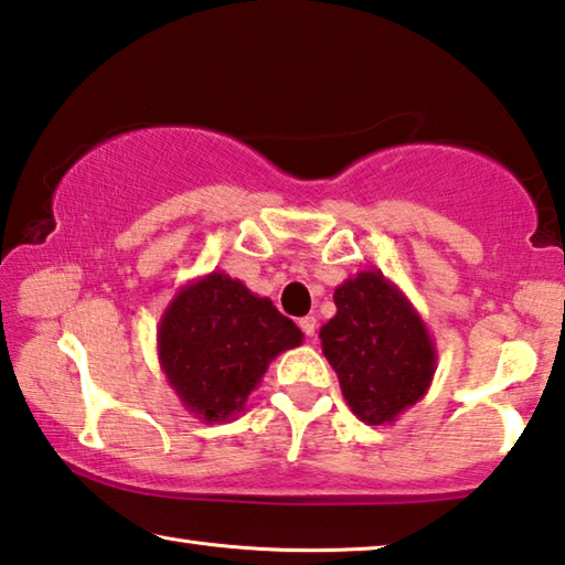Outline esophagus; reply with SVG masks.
<instances>
[{
	"label": "esophagus",
	"mask_w": 565,
	"mask_h": 565,
	"mask_svg": "<svg viewBox=\"0 0 565 565\" xmlns=\"http://www.w3.org/2000/svg\"><path fill=\"white\" fill-rule=\"evenodd\" d=\"M299 327H301V331H303V334H307L309 339H315V334H317V319H315V317H303V319L299 321Z\"/></svg>",
	"instance_id": "34e87169"
}]
</instances>
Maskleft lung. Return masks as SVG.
<instances>
[{"instance_id":"obj_1","label":"left lung","mask_w":565,"mask_h":565,"mask_svg":"<svg viewBox=\"0 0 565 565\" xmlns=\"http://www.w3.org/2000/svg\"><path fill=\"white\" fill-rule=\"evenodd\" d=\"M337 315L319 329L349 409L366 425H392L427 395L437 349L423 317L377 268L337 286Z\"/></svg>"}]
</instances>
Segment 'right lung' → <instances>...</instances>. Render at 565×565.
I'll use <instances>...</instances> for the list:
<instances>
[{
	"mask_svg": "<svg viewBox=\"0 0 565 565\" xmlns=\"http://www.w3.org/2000/svg\"><path fill=\"white\" fill-rule=\"evenodd\" d=\"M301 329L271 299L211 271L188 281L158 324V362L181 405L203 423H228Z\"/></svg>",
	"mask_w": 565,
	"mask_h": 565,
	"instance_id": "1",
	"label": "right lung"
}]
</instances>
